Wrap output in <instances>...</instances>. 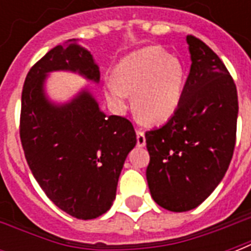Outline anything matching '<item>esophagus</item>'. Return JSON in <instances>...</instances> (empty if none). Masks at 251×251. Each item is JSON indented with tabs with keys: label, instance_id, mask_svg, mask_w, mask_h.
<instances>
[{
	"label": "esophagus",
	"instance_id": "1",
	"mask_svg": "<svg viewBox=\"0 0 251 251\" xmlns=\"http://www.w3.org/2000/svg\"><path fill=\"white\" fill-rule=\"evenodd\" d=\"M137 145L140 148H144L147 145V140H145V134L144 131L137 130Z\"/></svg>",
	"mask_w": 251,
	"mask_h": 251
}]
</instances>
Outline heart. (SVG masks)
Here are the masks:
<instances>
[{
	"instance_id": "obj_1",
	"label": "heart",
	"mask_w": 251,
	"mask_h": 251,
	"mask_svg": "<svg viewBox=\"0 0 251 251\" xmlns=\"http://www.w3.org/2000/svg\"><path fill=\"white\" fill-rule=\"evenodd\" d=\"M184 68L179 59L160 47H144L125 56L115 68L106 97L117 109H125L133 95L136 114L145 124L160 125L177 110L184 88Z\"/></svg>"
}]
</instances>
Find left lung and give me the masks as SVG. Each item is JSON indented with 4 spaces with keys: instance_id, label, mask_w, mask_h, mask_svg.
Wrapping results in <instances>:
<instances>
[{
    "instance_id": "8db88e82",
    "label": "left lung",
    "mask_w": 251,
    "mask_h": 251,
    "mask_svg": "<svg viewBox=\"0 0 251 251\" xmlns=\"http://www.w3.org/2000/svg\"><path fill=\"white\" fill-rule=\"evenodd\" d=\"M191 68L177 110L145 133L153 200L174 212L201 204L225 177L237 134L238 95L226 66L210 47L187 36Z\"/></svg>"
}]
</instances>
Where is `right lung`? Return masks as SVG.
<instances>
[{
    "instance_id": "right-lung-1",
    "label": "right lung",
    "mask_w": 251,
    "mask_h": 251,
    "mask_svg": "<svg viewBox=\"0 0 251 251\" xmlns=\"http://www.w3.org/2000/svg\"><path fill=\"white\" fill-rule=\"evenodd\" d=\"M68 71L99 83L91 52L76 39L52 48L25 79L20 137L36 181L55 204L77 219L107 212L137 137L130 121L106 115L88 87L70 100L53 102L46 91L51 72Z\"/></svg>"
}]
</instances>
